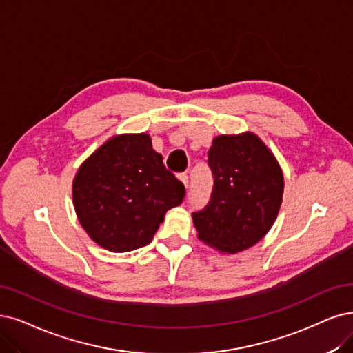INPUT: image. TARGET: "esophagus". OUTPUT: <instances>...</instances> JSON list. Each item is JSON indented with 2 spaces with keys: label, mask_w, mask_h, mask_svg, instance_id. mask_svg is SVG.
<instances>
[{
  "label": "esophagus",
  "mask_w": 353,
  "mask_h": 353,
  "mask_svg": "<svg viewBox=\"0 0 353 353\" xmlns=\"http://www.w3.org/2000/svg\"><path fill=\"white\" fill-rule=\"evenodd\" d=\"M179 179L183 181V185L186 186V188H189V176L186 174V173H181V174H179Z\"/></svg>",
  "instance_id": "34e87169"
}]
</instances>
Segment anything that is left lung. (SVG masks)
<instances>
[{"label": "left lung", "instance_id": "1", "mask_svg": "<svg viewBox=\"0 0 353 353\" xmlns=\"http://www.w3.org/2000/svg\"><path fill=\"white\" fill-rule=\"evenodd\" d=\"M214 176L211 199L192 218L198 237L214 249L237 253L270 230L282 203L283 176L254 134L221 135L208 151Z\"/></svg>", "mask_w": 353, "mask_h": 353}]
</instances>
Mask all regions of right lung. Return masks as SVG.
<instances>
[{"label": "right lung", "instance_id": "right-lung-1", "mask_svg": "<svg viewBox=\"0 0 353 353\" xmlns=\"http://www.w3.org/2000/svg\"><path fill=\"white\" fill-rule=\"evenodd\" d=\"M185 194V185L165 168L147 134L109 139L83 163L72 185L83 228L116 253L150 244L165 212Z\"/></svg>", "mask_w": 353, "mask_h": 353}]
</instances>
